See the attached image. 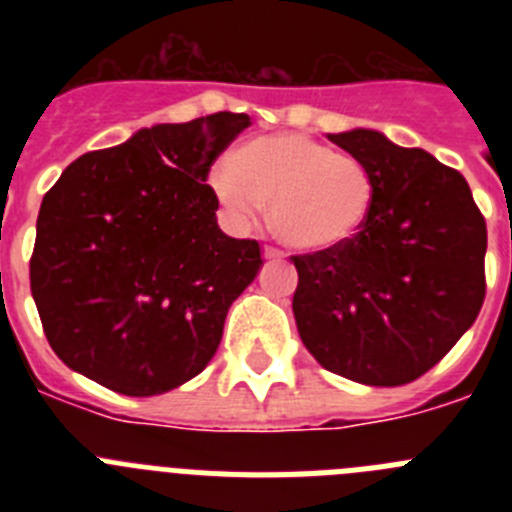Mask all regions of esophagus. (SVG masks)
Segmentation results:
<instances>
[{
    "label": "esophagus",
    "mask_w": 512,
    "mask_h": 512,
    "mask_svg": "<svg viewBox=\"0 0 512 512\" xmlns=\"http://www.w3.org/2000/svg\"><path fill=\"white\" fill-rule=\"evenodd\" d=\"M264 259L279 261V259H284V253L279 251V248H274V246H266V248H264Z\"/></svg>",
    "instance_id": "obj_1"
}]
</instances>
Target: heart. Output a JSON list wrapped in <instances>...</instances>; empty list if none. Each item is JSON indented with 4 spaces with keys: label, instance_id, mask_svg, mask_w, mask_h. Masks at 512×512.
Wrapping results in <instances>:
<instances>
[{
    "label": "heart",
    "instance_id": "b5f03b06",
    "mask_svg": "<svg viewBox=\"0 0 512 512\" xmlns=\"http://www.w3.org/2000/svg\"><path fill=\"white\" fill-rule=\"evenodd\" d=\"M210 187L238 225L271 202V228L305 253L348 246L372 217L377 179L356 156L302 133L261 135L210 169Z\"/></svg>",
    "mask_w": 512,
    "mask_h": 512
}]
</instances>
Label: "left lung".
Wrapping results in <instances>:
<instances>
[{
    "mask_svg": "<svg viewBox=\"0 0 512 512\" xmlns=\"http://www.w3.org/2000/svg\"><path fill=\"white\" fill-rule=\"evenodd\" d=\"M377 179L369 223L338 251L292 256L297 330L320 366L369 387L423 377L485 302L487 225L467 179L377 130L330 133Z\"/></svg>",
    "mask_w": 512,
    "mask_h": 512,
    "instance_id": "obj_1",
    "label": "left lung"
}]
</instances>
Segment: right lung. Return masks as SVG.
Segmentation results:
<instances>
[{
    "mask_svg": "<svg viewBox=\"0 0 512 512\" xmlns=\"http://www.w3.org/2000/svg\"><path fill=\"white\" fill-rule=\"evenodd\" d=\"M251 125L215 112L79 156L43 197L30 289L63 364L128 397L164 395L210 364L261 248L217 228L207 182Z\"/></svg>",
    "mask_w": 512,
    "mask_h": 512,
    "instance_id": "right-lung-1",
    "label": "right lung"
}]
</instances>
